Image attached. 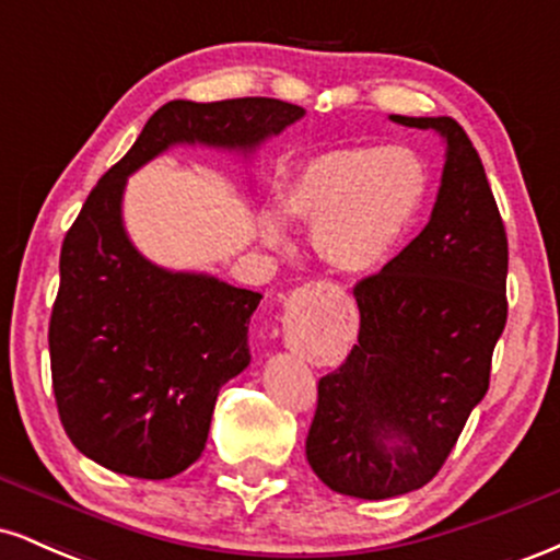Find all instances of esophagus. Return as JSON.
<instances>
[{
  "label": "esophagus",
  "instance_id": "esophagus-1",
  "mask_svg": "<svg viewBox=\"0 0 560 560\" xmlns=\"http://www.w3.org/2000/svg\"><path fill=\"white\" fill-rule=\"evenodd\" d=\"M311 292L313 294H329V298H342V287L339 284H331V281H316V284H311Z\"/></svg>",
  "mask_w": 560,
  "mask_h": 560
}]
</instances>
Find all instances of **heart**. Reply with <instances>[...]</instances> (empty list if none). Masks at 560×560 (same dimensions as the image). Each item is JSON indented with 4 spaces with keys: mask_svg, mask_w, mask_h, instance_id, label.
<instances>
[{
    "mask_svg": "<svg viewBox=\"0 0 560 560\" xmlns=\"http://www.w3.org/2000/svg\"><path fill=\"white\" fill-rule=\"evenodd\" d=\"M429 197L427 163L408 147H347L305 160L284 182L281 210L311 226V244L337 271H376L419 221ZM262 240L289 242L284 215L260 218Z\"/></svg>",
    "mask_w": 560,
    "mask_h": 560,
    "instance_id": "heart-1",
    "label": "heart"
}]
</instances>
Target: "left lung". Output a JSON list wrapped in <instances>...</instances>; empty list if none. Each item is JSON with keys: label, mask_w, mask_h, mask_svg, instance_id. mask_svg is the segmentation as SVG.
<instances>
[{"label": "left lung", "mask_w": 560, "mask_h": 560, "mask_svg": "<svg viewBox=\"0 0 560 560\" xmlns=\"http://www.w3.org/2000/svg\"><path fill=\"white\" fill-rule=\"evenodd\" d=\"M389 118L445 139L442 184L421 234L352 289L358 345L318 382L305 440L316 477L363 500L436 477L487 395L508 318L505 226L471 139L445 115Z\"/></svg>", "instance_id": "left-lung-1"}]
</instances>
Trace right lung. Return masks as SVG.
Returning a JSON list of instances; mask_svg holds the SVG:
<instances>
[{
    "mask_svg": "<svg viewBox=\"0 0 560 560\" xmlns=\"http://www.w3.org/2000/svg\"><path fill=\"white\" fill-rule=\"evenodd\" d=\"M302 115L271 96L173 100L86 197L62 242L49 320L57 413L86 458L137 479H171L195 464L218 389L249 365L247 326L262 300L147 260L124 229L126 178L173 144L247 155Z\"/></svg>",
    "mask_w": 560,
    "mask_h": 560,
    "instance_id": "1",
    "label": "right lung"
}]
</instances>
